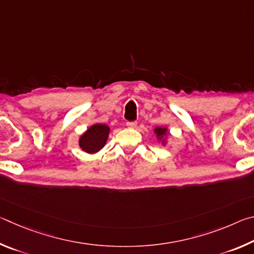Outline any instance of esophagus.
<instances>
[{
  "instance_id": "obj_1",
  "label": "esophagus",
  "mask_w": 254,
  "mask_h": 254,
  "mask_svg": "<svg viewBox=\"0 0 254 254\" xmlns=\"http://www.w3.org/2000/svg\"><path fill=\"white\" fill-rule=\"evenodd\" d=\"M127 127H130V128L135 127H136V122H134V121H132V122H127Z\"/></svg>"
}]
</instances>
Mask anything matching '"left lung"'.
I'll list each match as a JSON object with an SVG mask.
<instances>
[{
  "mask_svg": "<svg viewBox=\"0 0 254 254\" xmlns=\"http://www.w3.org/2000/svg\"><path fill=\"white\" fill-rule=\"evenodd\" d=\"M154 133H156L157 136H159L161 139L162 135H165L167 133V128H162V127H157L154 128Z\"/></svg>",
  "mask_w": 254,
  "mask_h": 254,
  "instance_id": "obj_1",
  "label": "left lung"
}]
</instances>
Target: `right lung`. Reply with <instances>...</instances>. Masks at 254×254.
<instances>
[{
  "mask_svg": "<svg viewBox=\"0 0 254 254\" xmlns=\"http://www.w3.org/2000/svg\"><path fill=\"white\" fill-rule=\"evenodd\" d=\"M110 128L105 124H95L88 128L79 139V145L84 151L95 153L104 147Z\"/></svg>",
  "mask_w": 254,
  "mask_h": 254,
  "instance_id": "obj_1",
  "label": "right lung"
}]
</instances>
